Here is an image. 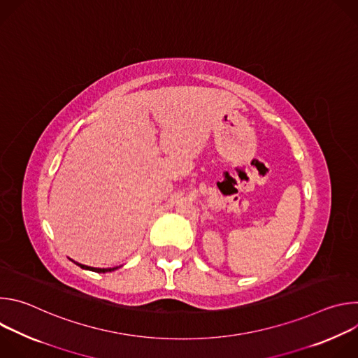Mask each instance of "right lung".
Returning a JSON list of instances; mask_svg holds the SVG:
<instances>
[{
    "mask_svg": "<svg viewBox=\"0 0 358 358\" xmlns=\"http://www.w3.org/2000/svg\"><path fill=\"white\" fill-rule=\"evenodd\" d=\"M72 261V259H71ZM73 264H76L78 266H80L82 269H86V271H92V272H97V273H106V272H113V271H116V269H119L120 266H115V268H92V266H86V265H82V264H79V262H75V261H72Z\"/></svg>",
    "mask_w": 358,
    "mask_h": 358,
    "instance_id": "1",
    "label": "right lung"
}]
</instances>
